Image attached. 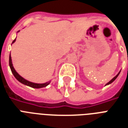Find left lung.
<instances>
[{
	"label": "left lung",
	"instance_id": "8db88e82",
	"mask_svg": "<svg viewBox=\"0 0 128 128\" xmlns=\"http://www.w3.org/2000/svg\"><path fill=\"white\" fill-rule=\"evenodd\" d=\"M120 72H121V70H120V72H119V73H118V74L117 75H116V76L115 77H114V78H112V80H110V81L109 82H108L107 84H106V86H107V85H109V84H111V83H112V82H113L114 81V80H115L116 79V78H117V77H118V76H119V74H120Z\"/></svg>",
	"mask_w": 128,
	"mask_h": 128
}]
</instances>
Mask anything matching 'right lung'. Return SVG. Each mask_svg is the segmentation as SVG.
I'll return each mask as SVG.
<instances>
[{
  "label": "right lung",
  "instance_id": "add662e5",
  "mask_svg": "<svg viewBox=\"0 0 128 128\" xmlns=\"http://www.w3.org/2000/svg\"><path fill=\"white\" fill-rule=\"evenodd\" d=\"M15 41H16V39H14V40H13L12 44H13V43ZM9 66H10V70L11 71H12V73L14 76L16 78V79L18 81H19V82H20V83L24 84V85H26L28 86L33 88H41L46 87V86H47L50 83V81H49V82H46V83H43V84H37V83H34V82H30V81H28V80H25L24 78H22V76H20V75L17 73L16 71L15 70V69L14 68V67H13L10 54V56H9Z\"/></svg>",
  "mask_w": 128,
  "mask_h": 128
}]
</instances>
